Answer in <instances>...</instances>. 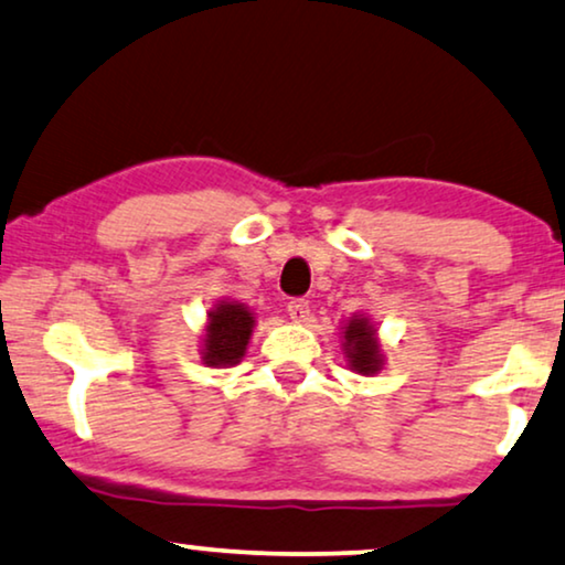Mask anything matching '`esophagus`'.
Returning <instances> with one entry per match:
<instances>
[{
    "mask_svg": "<svg viewBox=\"0 0 565 565\" xmlns=\"http://www.w3.org/2000/svg\"><path fill=\"white\" fill-rule=\"evenodd\" d=\"M287 312L295 322H305L310 318V302H307V299H291L287 305Z\"/></svg>",
    "mask_w": 565,
    "mask_h": 565,
    "instance_id": "esophagus-1",
    "label": "esophagus"
}]
</instances>
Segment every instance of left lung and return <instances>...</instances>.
Here are the masks:
<instances>
[{"label": "left lung", "instance_id": "obj_1", "mask_svg": "<svg viewBox=\"0 0 565 565\" xmlns=\"http://www.w3.org/2000/svg\"><path fill=\"white\" fill-rule=\"evenodd\" d=\"M343 351L349 359V366L359 374H374L382 370V353L377 343V330L370 326V320L353 315L349 326L343 330Z\"/></svg>", "mask_w": 565, "mask_h": 565}]
</instances>
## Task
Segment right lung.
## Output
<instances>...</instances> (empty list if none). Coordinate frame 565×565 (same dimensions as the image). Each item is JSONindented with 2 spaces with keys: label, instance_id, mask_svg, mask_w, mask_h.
I'll use <instances>...</instances> for the list:
<instances>
[{
  "label": "right lung",
  "instance_id": "1",
  "mask_svg": "<svg viewBox=\"0 0 565 565\" xmlns=\"http://www.w3.org/2000/svg\"><path fill=\"white\" fill-rule=\"evenodd\" d=\"M255 318L245 305L222 302L209 312V326L201 345L206 366H232L245 356Z\"/></svg>",
  "mask_w": 565,
  "mask_h": 565
}]
</instances>
